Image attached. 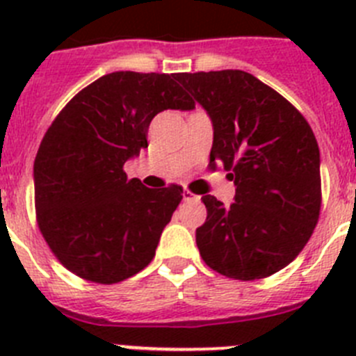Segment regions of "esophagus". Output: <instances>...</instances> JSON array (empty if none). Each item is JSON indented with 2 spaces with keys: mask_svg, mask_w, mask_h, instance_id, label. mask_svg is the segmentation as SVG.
I'll list each match as a JSON object with an SVG mask.
<instances>
[{
  "mask_svg": "<svg viewBox=\"0 0 356 356\" xmlns=\"http://www.w3.org/2000/svg\"><path fill=\"white\" fill-rule=\"evenodd\" d=\"M184 200L185 201H197V200H200V196H196V194H193V193H191V191H187V188H185V191H184Z\"/></svg>",
  "mask_w": 356,
  "mask_h": 356,
  "instance_id": "esophagus-1",
  "label": "esophagus"
}]
</instances>
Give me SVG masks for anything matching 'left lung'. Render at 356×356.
I'll list each match as a JSON object with an SVG mask.
<instances>
[{"mask_svg": "<svg viewBox=\"0 0 356 356\" xmlns=\"http://www.w3.org/2000/svg\"><path fill=\"white\" fill-rule=\"evenodd\" d=\"M213 127L210 168L235 184L225 207L207 194L196 229L201 259L235 280L284 269L312 235L321 210V156L307 119L269 85L238 69L178 72Z\"/></svg>", "mask_w": 356, "mask_h": 356, "instance_id": "1", "label": "left lung"}]
</instances>
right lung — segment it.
<instances>
[{
	"mask_svg": "<svg viewBox=\"0 0 356 356\" xmlns=\"http://www.w3.org/2000/svg\"><path fill=\"white\" fill-rule=\"evenodd\" d=\"M193 110L175 74L118 71L72 97L48 128L33 163L40 234L64 267L96 284L143 271L184 188H147L124 163L147 147L151 119Z\"/></svg>",
	"mask_w": 356,
	"mask_h": 356,
	"instance_id": "right-lung-1",
	"label": "right lung"
}]
</instances>
